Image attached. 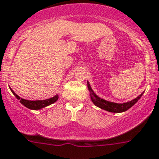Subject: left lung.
<instances>
[{"mask_svg": "<svg viewBox=\"0 0 159 159\" xmlns=\"http://www.w3.org/2000/svg\"><path fill=\"white\" fill-rule=\"evenodd\" d=\"M87 87L89 90L90 93H91V98H92V102L94 103L95 106H98L100 108L103 109L105 111H110V112H114V113H120V112H124L131 108L135 104L136 102H138L139 100L140 99V97L143 96V92L141 95H139L137 98L132 100L130 102L123 103V104H118V103H114V102H110L107 101H105L103 99H101L98 97L97 95L95 94L92 89L90 87L89 82H87Z\"/></svg>", "mask_w": 159, "mask_h": 159, "instance_id": "8db88e82", "label": "left lung"}]
</instances>
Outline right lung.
Returning a JSON list of instances; mask_svg holds the SVG:
<instances>
[{"label":"right lung","mask_w":159,"mask_h":159,"mask_svg":"<svg viewBox=\"0 0 159 159\" xmlns=\"http://www.w3.org/2000/svg\"><path fill=\"white\" fill-rule=\"evenodd\" d=\"M11 92L15 95V97L17 98L18 100H20L21 104H23L24 106H26L27 108L31 109V110H39V109H42L45 106H48L49 105L54 103L57 99H58V96L56 95L55 97H52V98H49V99L43 100V101H28V100L22 99L20 97H19L18 95H16L14 91L11 90Z\"/></svg>","instance_id":"right-lung-1"}]
</instances>
